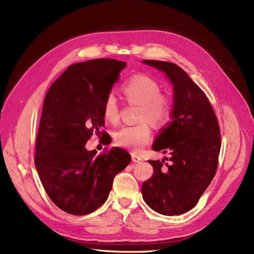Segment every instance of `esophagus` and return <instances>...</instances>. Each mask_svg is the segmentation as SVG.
Returning a JSON list of instances; mask_svg holds the SVG:
<instances>
[{
  "label": "esophagus",
  "instance_id": "esophagus-1",
  "mask_svg": "<svg viewBox=\"0 0 254 254\" xmlns=\"http://www.w3.org/2000/svg\"><path fill=\"white\" fill-rule=\"evenodd\" d=\"M142 158L139 156V155H137V154H135V153H132V160L134 161V162H139L140 161Z\"/></svg>",
  "mask_w": 254,
  "mask_h": 254
}]
</instances>
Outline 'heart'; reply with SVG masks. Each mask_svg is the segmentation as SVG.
Listing matches in <instances>:
<instances>
[{
  "mask_svg": "<svg viewBox=\"0 0 254 254\" xmlns=\"http://www.w3.org/2000/svg\"><path fill=\"white\" fill-rule=\"evenodd\" d=\"M126 100L139 104L137 119L139 122L125 126L114 134V141L120 148L132 151L141 150L152 137L151 122L156 127L168 125L173 117V102L161 93L160 85L151 77L138 73L130 77L121 87ZM103 117L110 124L119 120V106L116 98L109 95L103 104Z\"/></svg>",
  "mask_w": 254,
  "mask_h": 254,
  "instance_id": "1",
  "label": "heart"
}]
</instances>
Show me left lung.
<instances>
[{
  "mask_svg": "<svg viewBox=\"0 0 254 254\" xmlns=\"http://www.w3.org/2000/svg\"><path fill=\"white\" fill-rule=\"evenodd\" d=\"M143 63L166 72L174 86L173 121L162 128L154 151L170 158L149 160L153 175L142 184L146 204L163 215H179L196 206L213 179L220 151V129L201 88L178 65L156 60Z\"/></svg>",
  "mask_w": 254,
  "mask_h": 254,
  "instance_id": "left-lung-1",
  "label": "left lung"
}]
</instances>
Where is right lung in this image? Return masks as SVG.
Wrapping results in <instances>:
<instances>
[{"label":"right lung","instance_id":"obj_1","mask_svg":"<svg viewBox=\"0 0 254 254\" xmlns=\"http://www.w3.org/2000/svg\"><path fill=\"white\" fill-rule=\"evenodd\" d=\"M126 62L95 59L68 66L45 96L36 141L35 165L52 201L73 215L97 210L114 177L130 161L120 148L95 157L85 144L104 135L103 104Z\"/></svg>","mask_w":254,"mask_h":254}]
</instances>
